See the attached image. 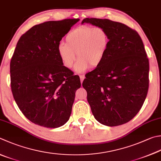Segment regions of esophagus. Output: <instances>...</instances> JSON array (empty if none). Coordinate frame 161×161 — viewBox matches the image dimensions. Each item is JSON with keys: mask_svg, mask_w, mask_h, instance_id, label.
<instances>
[{"mask_svg": "<svg viewBox=\"0 0 161 161\" xmlns=\"http://www.w3.org/2000/svg\"><path fill=\"white\" fill-rule=\"evenodd\" d=\"M80 83H83V80L85 79V75H80Z\"/></svg>", "mask_w": 161, "mask_h": 161, "instance_id": "34e87169", "label": "esophagus"}]
</instances>
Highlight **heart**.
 I'll list each match as a JSON object with an SVG mask.
<instances>
[{
  "label": "heart",
  "mask_w": 161,
  "mask_h": 161,
  "mask_svg": "<svg viewBox=\"0 0 161 161\" xmlns=\"http://www.w3.org/2000/svg\"><path fill=\"white\" fill-rule=\"evenodd\" d=\"M108 36L99 26L83 25L71 30L66 36L65 43H60L57 53L63 65L71 69L76 60L75 71L83 73L90 67L95 68L104 59L108 46Z\"/></svg>",
  "instance_id": "b5f03b06"
}]
</instances>
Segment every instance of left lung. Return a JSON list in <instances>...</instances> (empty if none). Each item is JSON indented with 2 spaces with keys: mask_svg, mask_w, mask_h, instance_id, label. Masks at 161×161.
<instances>
[{
  "mask_svg": "<svg viewBox=\"0 0 161 161\" xmlns=\"http://www.w3.org/2000/svg\"><path fill=\"white\" fill-rule=\"evenodd\" d=\"M84 23L105 29L109 39L103 62L83 82L91 111L102 125H123L137 115L148 92L149 62L143 42L122 23L97 18H86Z\"/></svg>",
  "mask_w": 161,
  "mask_h": 161,
  "instance_id": "1",
  "label": "left lung"
}]
</instances>
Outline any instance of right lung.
<instances>
[{"instance_id":"add662e5","label":"right lung","mask_w":161,"mask_h":161,"mask_svg":"<svg viewBox=\"0 0 161 161\" xmlns=\"http://www.w3.org/2000/svg\"><path fill=\"white\" fill-rule=\"evenodd\" d=\"M79 19L49 21L21 36L10 61L11 90L18 107L36 125L56 128L70 118L78 75L57 53L62 38Z\"/></svg>"}]
</instances>
